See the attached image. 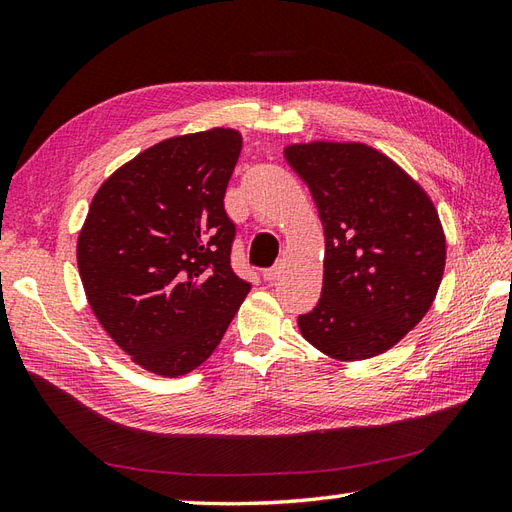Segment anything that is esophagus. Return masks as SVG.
Wrapping results in <instances>:
<instances>
[{
	"label": "esophagus",
	"mask_w": 512,
	"mask_h": 512,
	"mask_svg": "<svg viewBox=\"0 0 512 512\" xmlns=\"http://www.w3.org/2000/svg\"><path fill=\"white\" fill-rule=\"evenodd\" d=\"M281 274V264H277V266H272V268H268V270H264V279L266 281H274Z\"/></svg>",
	"instance_id": "obj_1"
}]
</instances>
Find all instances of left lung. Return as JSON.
<instances>
[{
	"label": "left lung",
	"instance_id": "1",
	"mask_svg": "<svg viewBox=\"0 0 512 512\" xmlns=\"http://www.w3.org/2000/svg\"><path fill=\"white\" fill-rule=\"evenodd\" d=\"M285 160L309 186L326 242L322 294L298 316L300 333L339 361L381 355L437 296L445 268L437 209L368 144H290Z\"/></svg>",
	"mask_w": 512,
	"mask_h": 512
}]
</instances>
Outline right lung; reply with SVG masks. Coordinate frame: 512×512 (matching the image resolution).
Returning <instances> with one entry per match:
<instances>
[{"label": "right lung", "instance_id": "1", "mask_svg": "<svg viewBox=\"0 0 512 512\" xmlns=\"http://www.w3.org/2000/svg\"><path fill=\"white\" fill-rule=\"evenodd\" d=\"M240 131L153 144L97 190L77 238L88 305L134 363L183 376L212 355L251 283L231 268L225 192Z\"/></svg>", "mask_w": 512, "mask_h": 512}]
</instances>
